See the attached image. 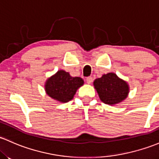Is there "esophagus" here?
<instances>
[{
	"mask_svg": "<svg viewBox=\"0 0 159 159\" xmlns=\"http://www.w3.org/2000/svg\"><path fill=\"white\" fill-rule=\"evenodd\" d=\"M86 81H87V83L89 84H90L93 82V78H92V77H88V78H86Z\"/></svg>",
	"mask_w": 159,
	"mask_h": 159,
	"instance_id": "1",
	"label": "esophagus"
}]
</instances>
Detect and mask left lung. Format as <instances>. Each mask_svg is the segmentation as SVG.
<instances>
[{"label": "left lung", "instance_id": "8db88e82", "mask_svg": "<svg viewBox=\"0 0 159 159\" xmlns=\"http://www.w3.org/2000/svg\"><path fill=\"white\" fill-rule=\"evenodd\" d=\"M93 86L100 100L109 106L121 103L126 99L130 92L128 82L113 72L104 74L101 78L95 79Z\"/></svg>", "mask_w": 159, "mask_h": 159}]
</instances>
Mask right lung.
<instances>
[{"mask_svg": "<svg viewBox=\"0 0 159 159\" xmlns=\"http://www.w3.org/2000/svg\"><path fill=\"white\" fill-rule=\"evenodd\" d=\"M84 81L80 77H72L69 72L59 70L47 79L44 90L50 97L60 102L71 100L77 90L81 88Z\"/></svg>", "mask_w": 159, "mask_h": 159, "instance_id": "obj_1", "label": "right lung"}]
</instances>
